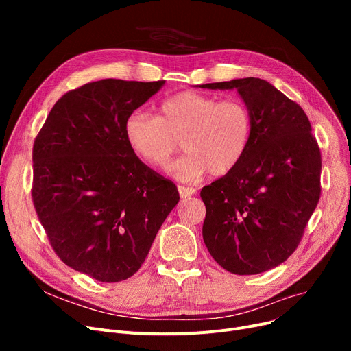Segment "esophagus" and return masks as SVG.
<instances>
[{"label":"esophagus","mask_w":351,"mask_h":351,"mask_svg":"<svg viewBox=\"0 0 351 351\" xmlns=\"http://www.w3.org/2000/svg\"><path fill=\"white\" fill-rule=\"evenodd\" d=\"M178 192H179V196H180L182 199H186V197L195 195L196 191H195L193 188H186V186L179 185V186H178Z\"/></svg>","instance_id":"obj_1"}]
</instances>
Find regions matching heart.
<instances>
[{
  "instance_id": "obj_1",
  "label": "heart",
  "mask_w": 351,
  "mask_h": 351,
  "mask_svg": "<svg viewBox=\"0 0 351 351\" xmlns=\"http://www.w3.org/2000/svg\"><path fill=\"white\" fill-rule=\"evenodd\" d=\"M125 138L134 152L151 166H162L182 138L185 154L166 166L182 182L225 175L243 158L252 136V115L239 99L185 90L165 99L155 117L135 109L125 119Z\"/></svg>"
}]
</instances>
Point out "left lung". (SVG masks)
Masks as SVG:
<instances>
[{"instance_id": "obj_1", "label": "left lung", "mask_w": 351, "mask_h": 351, "mask_svg": "<svg viewBox=\"0 0 351 351\" xmlns=\"http://www.w3.org/2000/svg\"><path fill=\"white\" fill-rule=\"evenodd\" d=\"M200 88L236 89L252 115L241 162L200 192L205 245L230 273H263L296 250L319 204L320 149L304 110L270 82L250 77Z\"/></svg>"}]
</instances>
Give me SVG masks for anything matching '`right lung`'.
I'll return each mask as SVG.
<instances>
[{"label": "right lung", "mask_w": 351, "mask_h": 351, "mask_svg": "<svg viewBox=\"0 0 351 351\" xmlns=\"http://www.w3.org/2000/svg\"><path fill=\"white\" fill-rule=\"evenodd\" d=\"M165 81L101 80L66 92L35 138L32 200L51 246L73 270L104 283L145 262L176 186L129 146L126 117Z\"/></svg>", "instance_id": "1"}]
</instances>
